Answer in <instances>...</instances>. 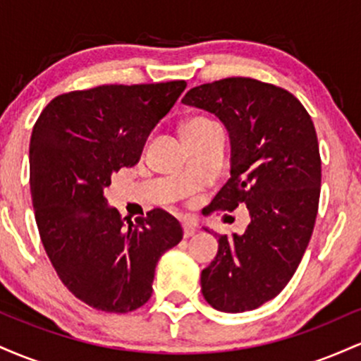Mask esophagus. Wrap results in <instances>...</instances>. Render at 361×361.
<instances>
[{"label": "esophagus", "instance_id": "esophagus-1", "mask_svg": "<svg viewBox=\"0 0 361 361\" xmlns=\"http://www.w3.org/2000/svg\"><path fill=\"white\" fill-rule=\"evenodd\" d=\"M195 231H197V227H195L193 222H190V221L183 222V235H185V238H192V235L195 234Z\"/></svg>", "mask_w": 361, "mask_h": 361}]
</instances>
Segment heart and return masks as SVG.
<instances>
[{"label": "heart", "mask_w": 361, "mask_h": 361, "mask_svg": "<svg viewBox=\"0 0 361 361\" xmlns=\"http://www.w3.org/2000/svg\"><path fill=\"white\" fill-rule=\"evenodd\" d=\"M183 137L186 142H195L198 139H204L207 135L214 134V132L221 130L219 123H215L214 120L204 115H195V117L186 118L183 122Z\"/></svg>", "instance_id": "heart-1"}]
</instances>
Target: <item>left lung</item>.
Instances as JSON below:
<instances>
[{
    "label": "left lung",
    "instance_id": "obj_1",
    "mask_svg": "<svg viewBox=\"0 0 361 361\" xmlns=\"http://www.w3.org/2000/svg\"><path fill=\"white\" fill-rule=\"evenodd\" d=\"M181 103L215 114L229 130L231 178L210 209L250 210L244 234L217 235L202 293L222 312L275 299L302 261L316 224L321 156L312 118L287 90L252 78L195 86Z\"/></svg>",
    "mask_w": 361,
    "mask_h": 361
}]
</instances>
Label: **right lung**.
I'll return each instance as SVG.
<instances>
[{"mask_svg":"<svg viewBox=\"0 0 361 361\" xmlns=\"http://www.w3.org/2000/svg\"><path fill=\"white\" fill-rule=\"evenodd\" d=\"M186 82L102 85L56 97L30 139V192L44 250L74 297L126 314L151 299L161 255L183 238L163 209L135 222L106 205L111 173L134 166Z\"/></svg>","mask_w":361,"mask_h":361,"instance_id":"right-lung-1","label":"right lung"}]
</instances>
